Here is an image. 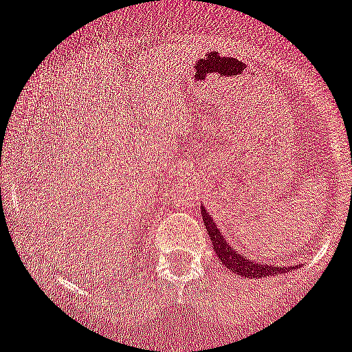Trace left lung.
I'll return each mask as SVG.
<instances>
[{"label":"left lung","instance_id":"8db88e82","mask_svg":"<svg viewBox=\"0 0 352 352\" xmlns=\"http://www.w3.org/2000/svg\"><path fill=\"white\" fill-rule=\"evenodd\" d=\"M202 217L217 259H219L224 266L228 267L232 273L245 276V278L257 280L263 278V276H278V274H285L292 270L290 266L287 267L278 266V264L259 263V261L249 259V257L242 256V254L236 252L235 247L228 242V239L224 236V233L217 228V224L214 223V219L210 217V214L207 212L206 207H202Z\"/></svg>","mask_w":352,"mask_h":352}]
</instances>
